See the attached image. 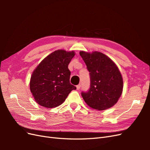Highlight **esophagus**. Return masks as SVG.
I'll use <instances>...</instances> for the list:
<instances>
[{
	"instance_id": "obj_1",
	"label": "esophagus",
	"mask_w": 150,
	"mask_h": 150,
	"mask_svg": "<svg viewBox=\"0 0 150 150\" xmlns=\"http://www.w3.org/2000/svg\"><path fill=\"white\" fill-rule=\"evenodd\" d=\"M80 88H81V85H80V84L76 86V89H77V90H79V89H80Z\"/></svg>"
}]
</instances>
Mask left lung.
Instances as JSON below:
<instances>
[{
    "instance_id": "8db88e82",
    "label": "left lung",
    "mask_w": 150,
    "mask_h": 150,
    "mask_svg": "<svg viewBox=\"0 0 150 150\" xmlns=\"http://www.w3.org/2000/svg\"><path fill=\"white\" fill-rule=\"evenodd\" d=\"M79 54L87 66L91 79L89 91L81 93L84 101L90 108L99 111L111 108L118 101L123 88L118 67L102 52L81 51Z\"/></svg>"
}]
</instances>
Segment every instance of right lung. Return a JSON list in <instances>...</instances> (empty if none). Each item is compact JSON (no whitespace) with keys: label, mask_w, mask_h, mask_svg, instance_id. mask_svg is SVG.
Here are the masks:
<instances>
[{"label":"right lung","mask_w":150,"mask_h":150,"mask_svg":"<svg viewBox=\"0 0 150 150\" xmlns=\"http://www.w3.org/2000/svg\"><path fill=\"white\" fill-rule=\"evenodd\" d=\"M74 51L59 49L50 54L33 72L30 90L35 102L47 108H53L63 103L72 90L71 72L68 69Z\"/></svg>","instance_id":"right-lung-1"}]
</instances>
